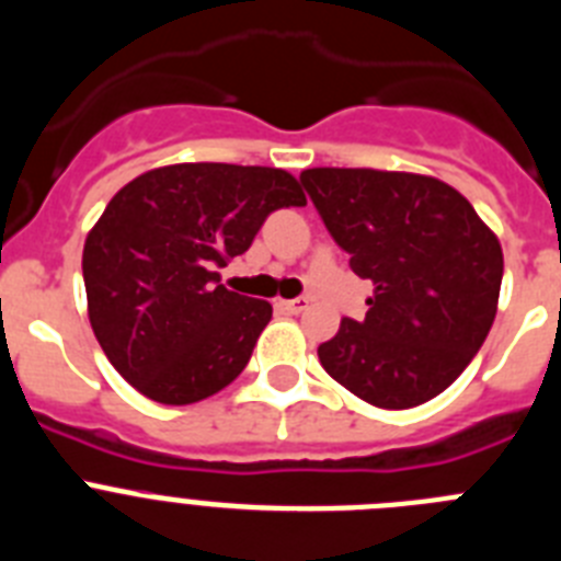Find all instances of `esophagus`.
I'll list each match as a JSON object with an SVG mask.
<instances>
[{
	"label": "esophagus",
	"instance_id": "obj_1",
	"mask_svg": "<svg viewBox=\"0 0 561 561\" xmlns=\"http://www.w3.org/2000/svg\"><path fill=\"white\" fill-rule=\"evenodd\" d=\"M280 306H284L289 314H300V311L309 309V300H306V297H295V300H280Z\"/></svg>",
	"mask_w": 561,
	"mask_h": 561
}]
</instances>
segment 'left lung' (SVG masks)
Returning <instances> with one entry per match:
<instances>
[{"label": "left lung", "mask_w": 561, "mask_h": 561, "mask_svg": "<svg viewBox=\"0 0 561 561\" xmlns=\"http://www.w3.org/2000/svg\"><path fill=\"white\" fill-rule=\"evenodd\" d=\"M300 185L325 230L374 280L365 320L342 317L317 354L342 388L408 410L453 385L497 314L503 250L474 207L433 176L311 168Z\"/></svg>", "instance_id": "obj_1"}]
</instances>
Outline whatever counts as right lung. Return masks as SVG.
I'll return each instance as SVG.
<instances>
[{"label":"right lung","mask_w":561,"mask_h":561,"mask_svg":"<svg viewBox=\"0 0 561 561\" xmlns=\"http://www.w3.org/2000/svg\"><path fill=\"white\" fill-rule=\"evenodd\" d=\"M280 168L182 162L114 193L83 244L89 323L117 374L160 404L227 388L272 320L266 300L219 284L266 216L304 207Z\"/></svg>","instance_id":"obj_1"}]
</instances>
